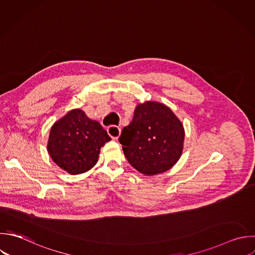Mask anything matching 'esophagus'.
Listing matches in <instances>:
<instances>
[{
	"instance_id": "34e87169",
	"label": "esophagus",
	"mask_w": 255,
	"mask_h": 255,
	"mask_svg": "<svg viewBox=\"0 0 255 255\" xmlns=\"http://www.w3.org/2000/svg\"><path fill=\"white\" fill-rule=\"evenodd\" d=\"M107 130L113 139H117L121 134V128H119L117 126H110L107 128Z\"/></svg>"
}]
</instances>
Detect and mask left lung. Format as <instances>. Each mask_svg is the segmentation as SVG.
<instances>
[{
	"label": "left lung",
	"mask_w": 255,
	"mask_h": 255,
	"mask_svg": "<svg viewBox=\"0 0 255 255\" xmlns=\"http://www.w3.org/2000/svg\"><path fill=\"white\" fill-rule=\"evenodd\" d=\"M183 139L180 121L170 109L154 102L138 105L119 137L129 164L146 175L171 168L181 155Z\"/></svg>",
	"instance_id": "obj_1"
}]
</instances>
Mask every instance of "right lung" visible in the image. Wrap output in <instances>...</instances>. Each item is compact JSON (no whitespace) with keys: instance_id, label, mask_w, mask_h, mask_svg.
<instances>
[{"instance_id":"1","label":"right lung","mask_w":255,"mask_h":255,"mask_svg":"<svg viewBox=\"0 0 255 255\" xmlns=\"http://www.w3.org/2000/svg\"><path fill=\"white\" fill-rule=\"evenodd\" d=\"M109 140L110 135L98 122L74 110L52 127L48 151L61 168L79 174L97 163L101 147Z\"/></svg>"}]
</instances>
